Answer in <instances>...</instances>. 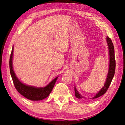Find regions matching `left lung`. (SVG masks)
Segmentation results:
<instances>
[{
  "label": "left lung",
  "mask_w": 125,
  "mask_h": 125,
  "mask_svg": "<svg viewBox=\"0 0 125 125\" xmlns=\"http://www.w3.org/2000/svg\"><path fill=\"white\" fill-rule=\"evenodd\" d=\"M106 41L107 45H108L109 48V67L108 73H107L106 80L104 84V86L101 89V90L97 93V94L94 96L93 99L98 98L99 97L102 96L106 92L107 90L108 89L111 83L112 80L115 74V67H116V62L115 59V51H114V45L112 42L110 38L107 36L106 37ZM75 91V95L76 98L78 99L83 98L84 97L80 95L77 90V89L74 88Z\"/></svg>",
  "instance_id": "obj_1"
}]
</instances>
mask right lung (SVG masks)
I'll list each match as a JSON object with an SVG mask.
<instances>
[{"mask_svg": "<svg viewBox=\"0 0 125 125\" xmlns=\"http://www.w3.org/2000/svg\"><path fill=\"white\" fill-rule=\"evenodd\" d=\"M14 47H12L11 53L10 57L9 67L10 72L15 87L18 92L25 98L32 101L41 100L45 99L49 95L53 88L54 84L58 77L52 80L50 83L44 87H35L33 86H29L22 83L15 73L12 67V57H13Z\"/></svg>", "mask_w": 125, "mask_h": 125, "instance_id": "add662e5", "label": "right lung"}]
</instances>
